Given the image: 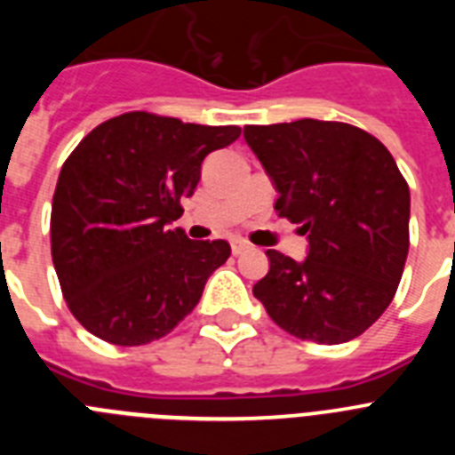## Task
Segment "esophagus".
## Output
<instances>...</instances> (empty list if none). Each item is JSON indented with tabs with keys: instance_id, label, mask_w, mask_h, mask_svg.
<instances>
[{
	"instance_id": "34e87169",
	"label": "esophagus",
	"mask_w": 455,
	"mask_h": 455,
	"mask_svg": "<svg viewBox=\"0 0 455 455\" xmlns=\"http://www.w3.org/2000/svg\"><path fill=\"white\" fill-rule=\"evenodd\" d=\"M246 251H251V243H248L246 239H239V236L232 239V252H235V255H241V252H246Z\"/></svg>"
}]
</instances>
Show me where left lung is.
Listing matches in <instances>:
<instances>
[{"mask_svg": "<svg viewBox=\"0 0 455 455\" xmlns=\"http://www.w3.org/2000/svg\"><path fill=\"white\" fill-rule=\"evenodd\" d=\"M243 139L280 193L277 214L309 241L305 262L267 251L255 299L299 339H355L392 303L408 257L410 188L394 156L335 120L246 124Z\"/></svg>", "mask_w": 455, "mask_h": 455, "instance_id": "obj_1", "label": "left lung"}]
</instances>
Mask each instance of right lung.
<instances>
[{
    "mask_svg": "<svg viewBox=\"0 0 455 455\" xmlns=\"http://www.w3.org/2000/svg\"><path fill=\"white\" fill-rule=\"evenodd\" d=\"M241 136L236 124L182 123L130 111L98 124L63 164L50 239L72 316L116 347H140L198 305L230 243L171 230L209 152Z\"/></svg>",
    "mask_w": 455,
    "mask_h": 455,
    "instance_id": "right-lung-1",
    "label": "right lung"
}]
</instances>
